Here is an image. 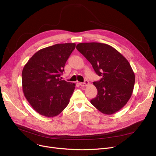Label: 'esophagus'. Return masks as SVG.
<instances>
[{
	"label": "esophagus",
	"instance_id": "1",
	"mask_svg": "<svg viewBox=\"0 0 156 156\" xmlns=\"http://www.w3.org/2000/svg\"><path fill=\"white\" fill-rule=\"evenodd\" d=\"M88 84H89V82H88V81H87V80H85L84 82H81V83H80V85L81 86V87H85V86H87V85H88Z\"/></svg>",
	"mask_w": 156,
	"mask_h": 156
}]
</instances>
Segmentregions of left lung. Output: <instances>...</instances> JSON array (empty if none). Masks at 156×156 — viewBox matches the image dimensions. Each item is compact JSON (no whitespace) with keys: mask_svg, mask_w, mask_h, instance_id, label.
Segmentation results:
<instances>
[{"mask_svg":"<svg viewBox=\"0 0 156 156\" xmlns=\"http://www.w3.org/2000/svg\"><path fill=\"white\" fill-rule=\"evenodd\" d=\"M76 49L91 63L102 78L93 84L97 95L91 104L105 114H112L126 104L132 95L135 74L125 57L116 49L105 44L80 43Z\"/></svg>","mask_w":156,"mask_h":156,"instance_id":"left-lung-1","label":"left lung"}]
</instances>
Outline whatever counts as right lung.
Here are the masks:
<instances>
[{
	"label": "right lung",
	"instance_id": "1",
	"mask_svg": "<svg viewBox=\"0 0 156 156\" xmlns=\"http://www.w3.org/2000/svg\"><path fill=\"white\" fill-rule=\"evenodd\" d=\"M76 44H55L40 49L22 71L23 91L31 107L41 115L54 117L68 105L75 84L60 76Z\"/></svg>",
	"mask_w": 156,
	"mask_h": 156
}]
</instances>
